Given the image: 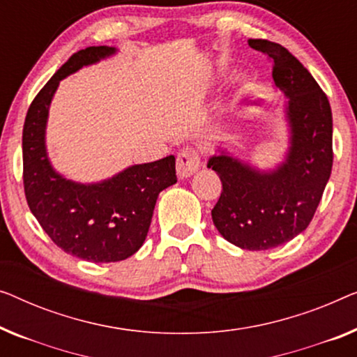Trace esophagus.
I'll return each instance as SVG.
<instances>
[{
  "mask_svg": "<svg viewBox=\"0 0 357 357\" xmlns=\"http://www.w3.org/2000/svg\"><path fill=\"white\" fill-rule=\"evenodd\" d=\"M199 154L195 148H183L177 154V174L180 178H188L199 169Z\"/></svg>",
  "mask_w": 357,
  "mask_h": 357,
  "instance_id": "obj_1",
  "label": "esophagus"
}]
</instances>
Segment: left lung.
I'll use <instances>...</instances> for the list:
<instances>
[{"label":"left lung","mask_w":357,"mask_h":357,"mask_svg":"<svg viewBox=\"0 0 357 357\" xmlns=\"http://www.w3.org/2000/svg\"><path fill=\"white\" fill-rule=\"evenodd\" d=\"M272 61L277 89L288 98L290 146L285 161L259 170L227 151L209 158L220 177V198L211 211L219 234L250 251L271 250L293 240L311 224L333 164L332 109L309 70L282 45L248 40Z\"/></svg>","instance_id":"obj_1"}]
</instances>
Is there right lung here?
I'll list each match as a JSON object with an SVG mask.
<instances>
[{
    "label": "right lung",
    "instance_id": "right-lung-1",
    "mask_svg": "<svg viewBox=\"0 0 357 357\" xmlns=\"http://www.w3.org/2000/svg\"><path fill=\"white\" fill-rule=\"evenodd\" d=\"M114 53L112 46H89L72 54L35 96L22 132L30 211L61 250L90 262H117L135 255L148 235L159 193L177 182L174 156L130 166L98 183L72 182L51 166L45 133L59 82Z\"/></svg>",
    "mask_w": 357,
    "mask_h": 357
}]
</instances>
